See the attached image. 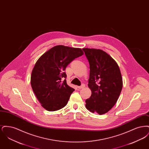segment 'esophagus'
Masks as SVG:
<instances>
[{
  "mask_svg": "<svg viewBox=\"0 0 149 149\" xmlns=\"http://www.w3.org/2000/svg\"><path fill=\"white\" fill-rule=\"evenodd\" d=\"M85 86V84H83L82 85H81V86H79L78 88L79 89H83V88H84V87Z\"/></svg>",
  "mask_w": 149,
  "mask_h": 149,
  "instance_id": "1",
  "label": "esophagus"
}]
</instances>
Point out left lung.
<instances>
[{
	"instance_id": "left-lung-1",
	"label": "left lung",
	"mask_w": 149,
	"mask_h": 149,
	"mask_svg": "<svg viewBox=\"0 0 149 149\" xmlns=\"http://www.w3.org/2000/svg\"><path fill=\"white\" fill-rule=\"evenodd\" d=\"M90 65L88 87L92 95L85 100L90 112L106 113L115 105L120 95L123 81L120 69L113 58L100 49L84 48Z\"/></svg>"
}]
</instances>
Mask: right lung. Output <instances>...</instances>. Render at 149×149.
<instances>
[{"label":"right lung","mask_w":149,"mask_h":149,"mask_svg":"<svg viewBox=\"0 0 149 149\" xmlns=\"http://www.w3.org/2000/svg\"><path fill=\"white\" fill-rule=\"evenodd\" d=\"M84 54L80 48L55 46L44 53L32 71L31 84L41 106L55 111L65 106L74 89L66 83L68 65Z\"/></svg>","instance_id":"right-lung-1"}]
</instances>
